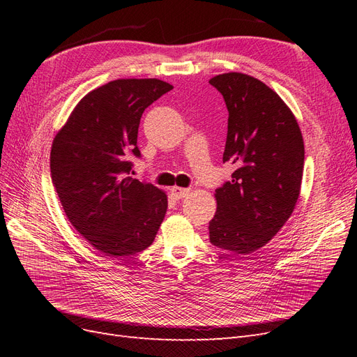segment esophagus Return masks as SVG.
<instances>
[{
    "mask_svg": "<svg viewBox=\"0 0 357 357\" xmlns=\"http://www.w3.org/2000/svg\"><path fill=\"white\" fill-rule=\"evenodd\" d=\"M190 193V189H186V188H178V186H174L171 189V195L174 197L176 199H181V198H185V197H188Z\"/></svg>",
    "mask_w": 357,
    "mask_h": 357,
    "instance_id": "esophagus-1",
    "label": "esophagus"
}]
</instances>
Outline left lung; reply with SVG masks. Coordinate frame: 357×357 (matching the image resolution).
Here are the masks:
<instances>
[{
    "label": "left lung",
    "instance_id": "left-lung-1",
    "mask_svg": "<svg viewBox=\"0 0 357 357\" xmlns=\"http://www.w3.org/2000/svg\"><path fill=\"white\" fill-rule=\"evenodd\" d=\"M210 83L228 107L223 162L236 165L232 181L214 193L218 210L210 241L250 255L268 244L294 213L304 172V139L295 114L264 82L223 73Z\"/></svg>",
    "mask_w": 357,
    "mask_h": 357
}]
</instances>
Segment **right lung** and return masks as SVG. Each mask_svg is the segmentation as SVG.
Segmentation results:
<instances>
[{"instance_id": "add662e5", "label": "right lung", "mask_w": 357, "mask_h": 357, "mask_svg": "<svg viewBox=\"0 0 357 357\" xmlns=\"http://www.w3.org/2000/svg\"><path fill=\"white\" fill-rule=\"evenodd\" d=\"M159 79H117L74 107L50 152L52 181L68 222L104 256L143 252L153 243L168 208V195L128 177L139 156V119L169 92Z\"/></svg>"}]
</instances>
